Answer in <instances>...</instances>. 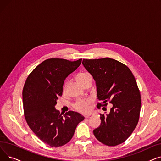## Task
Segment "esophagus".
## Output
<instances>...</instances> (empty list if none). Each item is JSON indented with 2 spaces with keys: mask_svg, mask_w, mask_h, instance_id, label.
Here are the masks:
<instances>
[{
  "mask_svg": "<svg viewBox=\"0 0 161 161\" xmlns=\"http://www.w3.org/2000/svg\"><path fill=\"white\" fill-rule=\"evenodd\" d=\"M91 116H92V114H89V115H87L86 117V118H89Z\"/></svg>",
  "mask_w": 161,
  "mask_h": 161,
  "instance_id": "esophagus-1",
  "label": "esophagus"
}]
</instances>
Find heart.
Segmentation results:
<instances>
[{
    "label": "heart",
    "mask_w": 161,
    "mask_h": 161,
    "mask_svg": "<svg viewBox=\"0 0 161 161\" xmlns=\"http://www.w3.org/2000/svg\"><path fill=\"white\" fill-rule=\"evenodd\" d=\"M91 75L88 73H80L76 76L78 81L81 84L84 81L86 80ZM66 87V86H65ZM64 87V88H65ZM92 103L91 98H87L85 100H80L78 102H76L74 105V108L76 110L81 112V113H87L90 109V104Z\"/></svg>",
    "instance_id": "1"
}]
</instances>
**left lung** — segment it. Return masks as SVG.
Segmentation results:
<instances>
[{"mask_svg":"<svg viewBox=\"0 0 161 161\" xmlns=\"http://www.w3.org/2000/svg\"><path fill=\"white\" fill-rule=\"evenodd\" d=\"M82 64L96 81L100 106L112 104L108 114H100L101 123L93 130L96 138L109 146L124 142L138 124L141 96L132 72L110 58L83 59Z\"/></svg>","mask_w":161,"mask_h":161,"instance_id":"1","label":"left lung"}]
</instances>
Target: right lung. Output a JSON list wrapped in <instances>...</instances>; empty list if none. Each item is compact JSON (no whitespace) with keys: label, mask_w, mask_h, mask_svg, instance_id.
I'll return each mask as SVG.
<instances>
[{"label":"right lung","mask_w":161,"mask_h":161,"mask_svg":"<svg viewBox=\"0 0 161 161\" xmlns=\"http://www.w3.org/2000/svg\"><path fill=\"white\" fill-rule=\"evenodd\" d=\"M81 60L46 59L32 71L24 85L25 119L37 137L51 147H60L69 142L78 124L84 119L83 115L73 111L63 116L55 107L58 97L63 95L65 79L78 69Z\"/></svg>","instance_id":"add662e5"}]
</instances>
